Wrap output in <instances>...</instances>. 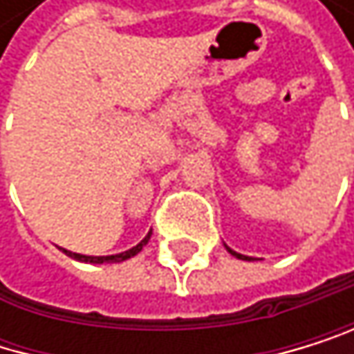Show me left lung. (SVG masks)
Returning a JSON list of instances; mask_svg holds the SVG:
<instances>
[{
    "label": "left lung",
    "instance_id": "obj_1",
    "mask_svg": "<svg viewBox=\"0 0 354 354\" xmlns=\"http://www.w3.org/2000/svg\"><path fill=\"white\" fill-rule=\"evenodd\" d=\"M225 248L229 250V254H234L236 257V259H242V261H252V257H246V254H240V252H236V250H231L227 244H225Z\"/></svg>",
    "mask_w": 354,
    "mask_h": 354
}]
</instances>
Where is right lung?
I'll return each mask as SVG.
<instances>
[{
	"instance_id": "right-lung-1",
	"label": "right lung",
	"mask_w": 354,
	"mask_h": 354,
	"mask_svg": "<svg viewBox=\"0 0 354 354\" xmlns=\"http://www.w3.org/2000/svg\"><path fill=\"white\" fill-rule=\"evenodd\" d=\"M151 234L153 231H148L146 234V238L140 242V244H136L133 248H129V250H125V252H118V254H108V257H91V254H80V252H72V250H65L63 248V252L67 254V257H72V259H76V261H82V263H120V261H125V259H131V257H136L146 244H148V240H151Z\"/></svg>"
}]
</instances>
